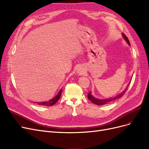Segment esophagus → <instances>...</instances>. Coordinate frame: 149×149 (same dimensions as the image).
I'll list each match as a JSON object with an SVG mask.
<instances>
[{
  "label": "esophagus",
  "mask_w": 149,
  "mask_h": 149,
  "mask_svg": "<svg viewBox=\"0 0 149 149\" xmlns=\"http://www.w3.org/2000/svg\"><path fill=\"white\" fill-rule=\"evenodd\" d=\"M78 72H79V73H81V74H82V73H83V72H84V71H83L82 70H81V69H79Z\"/></svg>",
  "instance_id": "esophagus-1"
}]
</instances>
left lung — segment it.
<instances>
[{
  "label": "left lung",
  "mask_w": 149,
  "mask_h": 149,
  "mask_svg": "<svg viewBox=\"0 0 149 149\" xmlns=\"http://www.w3.org/2000/svg\"><path fill=\"white\" fill-rule=\"evenodd\" d=\"M122 35H123V38H124V39L127 42V44H128L129 46H130V45H131L130 42H129L127 37L125 35H124V33H123ZM129 84H130V82H129V84L127 85V87L129 86ZM127 87L126 88L125 90H124L123 91V92H121V93H119L118 95L116 96V97H114V98H108V99H98V98H96L93 97V95H92V93H91V92H90L88 93V98L91 101V102H92L93 103H95V104H97V105H103V104H105L106 103H108V102H111V101H113V100H116V99H118V98H119L122 97L124 95V94L125 93V92H126V90H127Z\"/></svg>",
  "instance_id": "obj_1"
}]
</instances>
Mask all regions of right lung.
I'll use <instances>...</instances> for the list:
<instances>
[{"label": "right lung", "mask_w": 149, "mask_h": 149, "mask_svg": "<svg viewBox=\"0 0 149 149\" xmlns=\"http://www.w3.org/2000/svg\"><path fill=\"white\" fill-rule=\"evenodd\" d=\"M62 89H61L58 94H57L56 97H54L53 98H52L51 100H50L48 102H35L37 103V104H38L39 105H42V106H52V105H54L57 101L59 100V99L61 97V93H62Z\"/></svg>", "instance_id": "1"}]
</instances>
